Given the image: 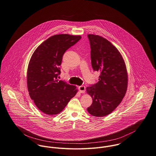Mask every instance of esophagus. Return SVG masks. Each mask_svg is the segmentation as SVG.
<instances>
[{"instance_id": "34e87169", "label": "esophagus", "mask_w": 156, "mask_h": 156, "mask_svg": "<svg viewBox=\"0 0 156 156\" xmlns=\"http://www.w3.org/2000/svg\"><path fill=\"white\" fill-rule=\"evenodd\" d=\"M78 90L81 93H84L85 91V87L84 85H81L78 87Z\"/></svg>"}]
</instances>
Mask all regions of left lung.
I'll list each match as a JSON object with an SVG mask.
<instances>
[{"label": "left lung", "instance_id": "left-lung-1", "mask_svg": "<svg viewBox=\"0 0 156 156\" xmlns=\"http://www.w3.org/2000/svg\"><path fill=\"white\" fill-rule=\"evenodd\" d=\"M88 37L92 67L100 75L97 83L87 87V93L93 98L87 110L94 116L103 117L117 108L125 97L127 71L120 52L107 39L94 34H88Z\"/></svg>", "mask_w": 156, "mask_h": 156}]
</instances>
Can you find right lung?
<instances>
[{
  "label": "right lung",
  "mask_w": 156,
  "mask_h": 156,
  "mask_svg": "<svg viewBox=\"0 0 156 156\" xmlns=\"http://www.w3.org/2000/svg\"><path fill=\"white\" fill-rule=\"evenodd\" d=\"M81 38L66 34L51 36L36 48L30 59L27 69L29 95L46 114L59 113L78 91L75 85L59 80L58 76L63 54Z\"/></svg>",
  "instance_id": "add662e5"
}]
</instances>
